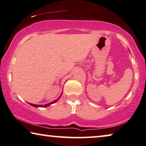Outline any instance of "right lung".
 I'll return each mask as SVG.
<instances>
[{
  "label": "right lung",
  "mask_w": 146,
  "mask_h": 146,
  "mask_svg": "<svg viewBox=\"0 0 146 146\" xmlns=\"http://www.w3.org/2000/svg\"><path fill=\"white\" fill-rule=\"evenodd\" d=\"M62 92L61 93V95L60 96V97L58 98H57L56 100H54L53 102H50V103H48V104H44V105H38V104H31V103H29L30 105H31L32 106H33V107H35V108H44V107H48V106H50L51 104H54V103H56V102L60 98V97H61V96H62Z\"/></svg>",
  "instance_id": "add662e5"
}]
</instances>
